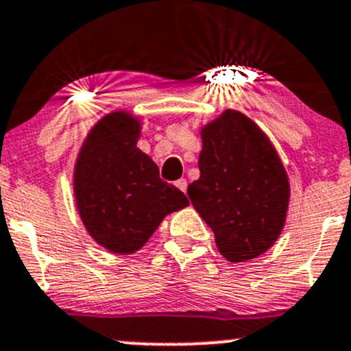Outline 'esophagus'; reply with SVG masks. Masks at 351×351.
Masks as SVG:
<instances>
[{"mask_svg":"<svg viewBox=\"0 0 351 351\" xmlns=\"http://www.w3.org/2000/svg\"><path fill=\"white\" fill-rule=\"evenodd\" d=\"M175 186L178 188V190H182L183 193H186V188H188V182L184 178H180V180H176L175 182Z\"/></svg>","mask_w":351,"mask_h":351,"instance_id":"esophagus-1","label":"esophagus"}]
</instances>
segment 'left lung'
Segmentation results:
<instances>
[{
	"mask_svg": "<svg viewBox=\"0 0 351 351\" xmlns=\"http://www.w3.org/2000/svg\"><path fill=\"white\" fill-rule=\"evenodd\" d=\"M202 140L199 178L188 196L226 260L260 256L287 219L290 183L282 160L267 134L234 110L206 125Z\"/></svg>",
	"mask_w": 351,
	"mask_h": 351,
	"instance_id": "left-lung-1",
	"label": "left lung"
}]
</instances>
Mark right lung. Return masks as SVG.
I'll return each mask as SVG.
<instances>
[{
	"mask_svg": "<svg viewBox=\"0 0 351 351\" xmlns=\"http://www.w3.org/2000/svg\"><path fill=\"white\" fill-rule=\"evenodd\" d=\"M140 121L125 111L106 114L84 140L75 168V198L88 233L118 255L140 250L163 218L188 205L183 191L136 148Z\"/></svg>",
	"mask_w": 351,
	"mask_h": 351,
	"instance_id": "add662e5",
	"label": "right lung"
}]
</instances>
